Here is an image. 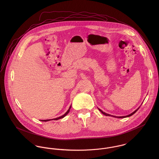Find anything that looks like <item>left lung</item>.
<instances>
[{
	"mask_svg": "<svg viewBox=\"0 0 159 159\" xmlns=\"http://www.w3.org/2000/svg\"><path fill=\"white\" fill-rule=\"evenodd\" d=\"M139 108H138L137 109H136V110L135 111H134L133 113H132L131 114H129V115H127V116H113V115H111V114H109L106 113H105V112H103L102 110H101L100 108H98V110H99V111L102 113L103 114H104V115H105V116H113V117H117V118H124V117H129V116H131L132 115H133L135 113L136 111L138 110V109L139 108Z\"/></svg>",
	"mask_w": 159,
	"mask_h": 159,
	"instance_id": "8db88e82",
	"label": "left lung"
}]
</instances>
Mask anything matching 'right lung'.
Returning a JSON list of instances; mask_svg holds the SVG:
<instances>
[{
    "label": "right lung",
    "mask_w": 159,
    "mask_h": 159,
    "mask_svg": "<svg viewBox=\"0 0 159 159\" xmlns=\"http://www.w3.org/2000/svg\"><path fill=\"white\" fill-rule=\"evenodd\" d=\"M71 105H70V108H69V109H68V110H67V111L66 113L64 114V115H62V116H60V117H57V118H54V119H52L51 120H58V119H62V118H63V117H64L67 114L69 113V111H70V108H71ZM42 121H44V122H46V121H49V120H51V119H46V120H41Z\"/></svg>",
    "instance_id": "add662e5"
}]
</instances>
